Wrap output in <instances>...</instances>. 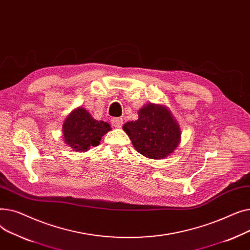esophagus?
<instances>
[{
  "label": "esophagus",
  "mask_w": 250,
  "mask_h": 250,
  "mask_svg": "<svg viewBox=\"0 0 250 250\" xmlns=\"http://www.w3.org/2000/svg\"><path fill=\"white\" fill-rule=\"evenodd\" d=\"M111 123L115 127H122V125L124 124V120L121 117H114L111 120Z\"/></svg>",
  "instance_id": "34e87169"
}]
</instances>
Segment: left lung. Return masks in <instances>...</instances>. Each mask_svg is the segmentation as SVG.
Instances as JSON below:
<instances>
[{"label": "left lung", "mask_w": 250, "mask_h": 250, "mask_svg": "<svg viewBox=\"0 0 250 250\" xmlns=\"http://www.w3.org/2000/svg\"><path fill=\"white\" fill-rule=\"evenodd\" d=\"M138 113L137 121L127 122L123 126L136 150L156 160L173 153L181 133L171 111L164 105L148 103Z\"/></svg>", "instance_id": "8db88e82"}]
</instances>
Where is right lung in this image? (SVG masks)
I'll use <instances>...</instances> for the list:
<instances>
[{"mask_svg": "<svg viewBox=\"0 0 250 250\" xmlns=\"http://www.w3.org/2000/svg\"><path fill=\"white\" fill-rule=\"evenodd\" d=\"M110 129L109 124L94 120L83 107L74 109L62 125L64 143L78 152H85L91 146L99 145L101 137Z\"/></svg>", "mask_w": 250, "mask_h": 250, "instance_id": "right-lung-1", "label": "right lung"}]
</instances>
